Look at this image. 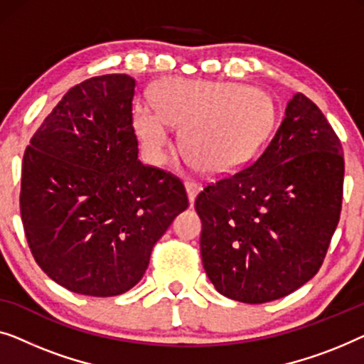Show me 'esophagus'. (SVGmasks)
Returning a JSON list of instances; mask_svg holds the SVG:
<instances>
[{"instance_id":"34e87169","label":"esophagus","mask_w":364,"mask_h":364,"mask_svg":"<svg viewBox=\"0 0 364 364\" xmlns=\"http://www.w3.org/2000/svg\"><path fill=\"white\" fill-rule=\"evenodd\" d=\"M184 188H186V193H188V199H189V203H194V199H196V196H198V193L201 191V184H198L196 181H186L184 183Z\"/></svg>"}]
</instances>
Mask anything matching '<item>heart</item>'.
I'll return each mask as SVG.
<instances>
[{
    "instance_id": "heart-1",
    "label": "heart",
    "mask_w": 364,
    "mask_h": 364,
    "mask_svg": "<svg viewBox=\"0 0 364 364\" xmlns=\"http://www.w3.org/2000/svg\"><path fill=\"white\" fill-rule=\"evenodd\" d=\"M274 120L264 92L235 84L170 80L155 107L136 104L133 129L148 161L161 165L170 148L168 125L181 127L180 145L208 173L232 171L249 160Z\"/></svg>"
}]
</instances>
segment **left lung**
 Wrapping results in <instances>:
<instances>
[{
	"mask_svg": "<svg viewBox=\"0 0 364 364\" xmlns=\"http://www.w3.org/2000/svg\"><path fill=\"white\" fill-rule=\"evenodd\" d=\"M341 151L318 107L295 94L262 155L198 194L203 265L219 294L265 304L318 272L340 221Z\"/></svg>",
	"mask_w": 364,
	"mask_h": 364,
	"instance_id": "8db88e82",
	"label": "left lung"
}]
</instances>
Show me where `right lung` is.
I'll return each instance as SVG.
<instances>
[{"mask_svg":"<svg viewBox=\"0 0 364 364\" xmlns=\"http://www.w3.org/2000/svg\"><path fill=\"white\" fill-rule=\"evenodd\" d=\"M127 74L70 89L23 158L21 219L31 252L54 282L115 296L140 282L153 245L188 208L183 183L138 160Z\"/></svg>","mask_w":364,"mask_h":364,"instance_id":"obj_1","label":"right lung"}]
</instances>
